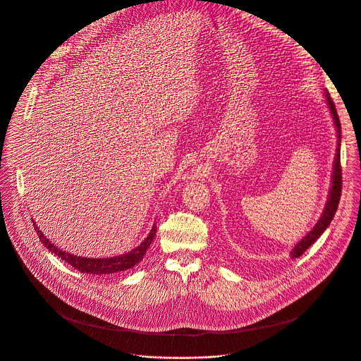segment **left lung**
Listing matches in <instances>:
<instances>
[{
	"instance_id": "1",
	"label": "left lung",
	"mask_w": 361,
	"mask_h": 361,
	"mask_svg": "<svg viewBox=\"0 0 361 361\" xmlns=\"http://www.w3.org/2000/svg\"><path fill=\"white\" fill-rule=\"evenodd\" d=\"M326 94V99H327V104L330 109V113L333 116L334 120V126L337 128V149H336V159H334V169H333V180H331V188H330V195L327 200V204L324 207V212L320 217V220L317 221V224L313 227V230L308 233L305 237H302V240L300 243H297V245L293 248L291 251V259H297L300 257L308 247H310L323 233L324 230L330 226L337 207H338V202H340V195H341V164H340V144H341V124L338 120V114L336 110L334 102L330 97V94L327 91H324Z\"/></svg>"
}]
</instances>
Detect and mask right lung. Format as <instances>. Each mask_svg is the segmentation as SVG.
<instances>
[{
    "mask_svg": "<svg viewBox=\"0 0 361 361\" xmlns=\"http://www.w3.org/2000/svg\"><path fill=\"white\" fill-rule=\"evenodd\" d=\"M34 228H35L41 243L51 252H54L56 255H59L61 260H64L66 263H68L70 266L77 269L80 273L94 274V276L113 274V273L124 271V270H128V269L134 267L135 264H138L142 260V257H144L145 251L148 250L149 244L152 243L154 237H156V231H157V227L152 226V228H151L149 234L147 235V238L138 247L131 250L130 252H126V254H121V255H116V257H107V259H87V257H77V255H73V254H70L67 251H63L59 247H56L53 243H51L39 231V228L37 227L35 223H34Z\"/></svg>",
    "mask_w": 361,
    "mask_h": 361,
    "instance_id": "1",
    "label": "right lung"
}]
</instances>
